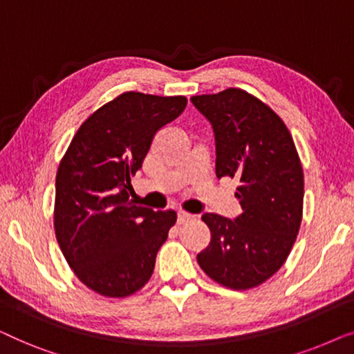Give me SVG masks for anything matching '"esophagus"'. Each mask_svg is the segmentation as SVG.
<instances>
[{"mask_svg":"<svg viewBox=\"0 0 354 354\" xmlns=\"http://www.w3.org/2000/svg\"><path fill=\"white\" fill-rule=\"evenodd\" d=\"M192 219H193V216L188 214V212L180 211V212H178V214H177V224H185V222L192 221Z\"/></svg>","mask_w":354,"mask_h":354,"instance_id":"obj_1","label":"esophagus"}]
</instances>
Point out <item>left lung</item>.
Listing matches in <instances>:
<instances>
[{"instance_id": "obj_1", "label": "left lung", "mask_w": 354, "mask_h": 354, "mask_svg": "<svg viewBox=\"0 0 354 354\" xmlns=\"http://www.w3.org/2000/svg\"><path fill=\"white\" fill-rule=\"evenodd\" d=\"M216 140V176L240 182L243 212L234 221L206 212L211 241L196 256L217 283L258 287L287 261L303 217L304 180L297 148L283 120L240 88L192 96Z\"/></svg>"}]
</instances>
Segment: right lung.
Wrapping results in <instances>:
<instances>
[{
	"label": "right lung",
	"instance_id": "right-lung-1",
	"mask_svg": "<svg viewBox=\"0 0 354 354\" xmlns=\"http://www.w3.org/2000/svg\"><path fill=\"white\" fill-rule=\"evenodd\" d=\"M185 96L125 91L96 109L72 138L56 174L55 232L71 269L93 292L124 298L151 277L176 211L130 200L153 137L183 113Z\"/></svg>",
	"mask_w": 354,
	"mask_h": 354
}]
</instances>
